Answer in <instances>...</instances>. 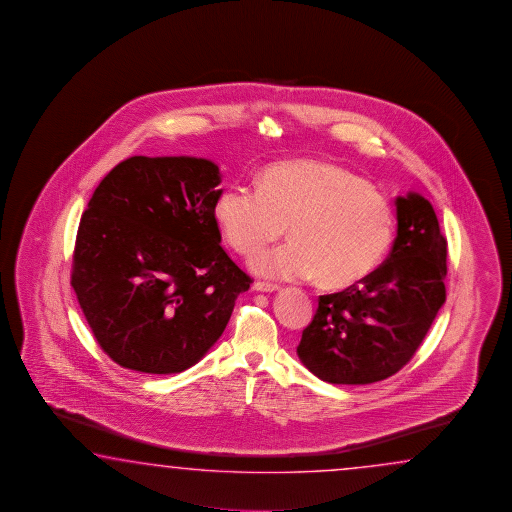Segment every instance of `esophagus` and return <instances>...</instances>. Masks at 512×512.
<instances>
[{
  "label": "esophagus",
  "mask_w": 512,
  "mask_h": 512,
  "mask_svg": "<svg viewBox=\"0 0 512 512\" xmlns=\"http://www.w3.org/2000/svg\"><path fill=\"white\" fill-rule=\"evenodd\" d=\"M252 289L260 291V293H274V291H278V285L269 282H254Z\"/></svg>",
  "instance_id": "1"
}]
</instances>
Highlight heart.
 <instances>
[{
    "mask_svg": "<svg viewBox=\"0 0 512 512\" xmlns=\"http://www.w3.org/2000/svg\"><path fill=\"white\" fill-rule=\"evenodd\" d=\"M223 238L243 256L289 227L291 241L263 251L252 269L280 280L344 289L379 267L393 240V210L368 183L335 164L289 161L261 174L258 186H227L216 201Z\"/></svg>",
    "mask_w": 512,
    "mask_h": 512,
    "instance_id": "b5f03b06",
    "label": "heart"
}]
</instances>
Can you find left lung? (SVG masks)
<instances>
[{
    "instance_id": "1",
    "label": "left lung",
    "mask_w": 512,
    "mask_h": 512,
    "mask_svg": "<svg viewBox=\"0 0 512 512\" xmlns=\"http://www.w3.org/2000/svg\"><path fill=\"white\" fill-rule=\"evenodd\" d=\"M397 238L379 269L318 309L296 348L305 368L331 384H371L415 355L445 304L446 238L430 201L397 197Z\"/></svg>"
}]
</instances>
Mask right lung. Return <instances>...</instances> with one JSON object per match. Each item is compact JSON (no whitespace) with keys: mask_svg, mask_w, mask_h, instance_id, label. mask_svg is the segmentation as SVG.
Wrapping results in <instances>:
<instances>
[{"mask_svg":"<svg viewBox=\"0 0 512 512\" xmlns=\"http://www.w3.org/2000/svg\"><path fill=\"white\" fill-rule=\"evenodd\" d=\"M219 168L135 155L109 172L78 225L71 285L109 359L181 373L205 357L252 278L219 245Z\"/></svg>","mask_w":512,"mask_h":512,"instance_id":"add662e5","label":"right lung"}]
</instances>
